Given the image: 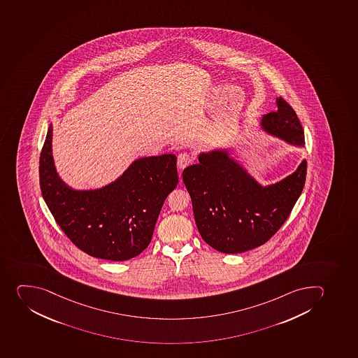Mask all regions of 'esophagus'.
<instances>
[{
	"mask_svg": "<svg viewBox=\"0 0 358 358\" xmlns=\"http://www.w3.org/2000/svg\"><path fill=\"white\" fill-rule=\"evenodd\" d=\"M194 159L191 157L190 155H187V153H180L178 157V167L180 169H184V168H187L189 164H192L194 162Z\"/></svg>",
	"mask_w": 358,
	"mask_h": 358,
	"instance_id": "1",
	"label": "esophagus"
}]
</instances>
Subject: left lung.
Masks as SVG:
<instances>
[{
	"label": "left lung",
	"mask_w": 358,
	"mask_h": 358,
	"mask_svg": "<svg viewBox=\"0 0 358 358\" xmlns=\"http://www.w3.org/2000/svg\"><path fill=\"white\" fill-rule=\"evenodd\" d=\"M278 110L264 116L266 131L292 144L304 145L297 114L282 96ZM306 161L279 183L260 187L227 152L199 155L183 171L194 220L203 240L223 253H242L263 245L282 227L302 194Z\"/></svg>",
	"instance_id": "8db88e82"
}]
</instances>
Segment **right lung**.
Listing matches in <instances>:
<instances>
[{
	"instance_id": "add662e5",
	"label": "right lung",
	"mask_w": 358,
	"mask_h": 358,
	"mask_svg": "<svg viewBox=\"0 0 358 358\" xmlns=\"http://www.w3.org/2000/svg\"><path fill=\"white\" fill-rule=\"evenodd\" d=\"M52 124L40 153V189L63 233L83 252L123 262L143 252L168 194L178 183L176 157L135 161L114 183L76 191L57 176L52 157Z\"/></svg>"
}]
</instances>
